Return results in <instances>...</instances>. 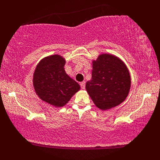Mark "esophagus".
<instances>
[{"label":"esophagus","mask_w":160,"mask_h":160,"mask_svg":"<svg viewBox=\"0 0 160 160\" xmlns=\"http://www.w3.org/2000/svg\"><path fill=\"white\" fill-rule=\"evenodd\" d=\"M80 86H81V87H82V89H85V82H81Z\"/></svg>","instance_id":"34e87169"}]
</instances>
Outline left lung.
Wrapping results in <instances>:
<instances>
[{
	"mask_svg": "<svg viewBox=\"0 0 160 160\" xmlns=\"http://www.w3.org/2000/svg\"><path fill=\"white\" fill-rule=\"evenodd\" d=\"M130 84L125 64L113 54H102L92 61V78L87 82L86 89L98 108L108 110L126 99Z\"/></svg>",
	"mask_w": 160,
	"mask_h": 160,
	"instance_id": "8db88e82",
	"label": "left lung"
}]
</instances>
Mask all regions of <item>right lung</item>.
<instances>
[{
  "label": "right lung",
  "instance_id": "add662e5",
  "mask_svg": "<svg viewBox=\"0 0 160 160\" xmlns=\"http://www.w3.org/2000/svg\"><path fill=\"white\" fill-rule=\"evenodd\" d=\"M65 60L54 54L41 60L35 70L32 84L41 100L55 107L65 106L80 86L65 71Z\"/></svg>",
  "mask_w": 160,
  "mask_h": 160
}]
</instances>
